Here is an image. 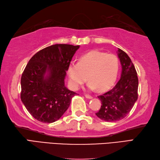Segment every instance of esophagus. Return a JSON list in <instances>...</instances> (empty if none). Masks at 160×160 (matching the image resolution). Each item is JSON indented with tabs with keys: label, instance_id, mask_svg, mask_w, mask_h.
I'll use <instances>...</instances> for the list:
<instances>
[{
	"label": "esophagus",
	"instance_id": "obj_1",
	"mask_svg": "<svg viewBox=\"0 0 160 160\" xmlns=\"http://www.w3.org/2000/svg\"><path fill=\"white\" fill-rule=\"evenodd\" d=\"M85 98H88V99H92L93 97L91 96V95H89V94H86L85 95Z\"/></svg>",
	"mask_w": 160,
	"mask_h": 160
}]
</instances>
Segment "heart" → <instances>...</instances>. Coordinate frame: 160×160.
Instances as JSON below:
<instances>
[{"mask_svg": "<svg viewBox=\"0 0 160 160\" xmlns=\"http://www.w3.org/2000/svg\"><path fill=\"white\" fill-rule=\"evenodd\" d=\"M119 62L113 54L92 51L81 56L78 63L68 66L67 73L71 87L78 89L87 79L90 89L105 92L113 86L117 78Z\"/></svg>", "mask_w": 160, "mask_h": 160, "instance_id": "obj_1", "label": "heart"}]
</instances>
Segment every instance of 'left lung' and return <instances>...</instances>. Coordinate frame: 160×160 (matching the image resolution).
Returning <instances> with one entry per match:
<instances>
[{
  "label": "left lung",
  "instance_id": "obj_1",
  "mask_svg": "<svg viewBox=\"0 0 160 160\" xmlns=\"http://www.w3.org/2000/svg\"><path fill=\"white\" fill-rule=\"evenodd\" d=\"M117 52L122 67L120 80L111 90L98 96L102 105L96 114L108 122L123 119L138 98L139 81L134 66L123 51L118 48Z\"/></svg>",
  "mask_w": 160,
  "mask_h": 160
}]
</instances>
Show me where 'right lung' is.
<instances>
[{"label": "right lung", "mask_w": 160, "mask_h": 160, "mask_svg": "<svg viewBox=\"0 0 160 160\" xmlns=\"http://www.w3.org/2000/svg\"><path fill=\"white\" fill-rule=\"evenodd\" d=\"M80 46L55 44L34 54L22 73L21 99L32 117L43 123L58 121L76 92L64 85L68 66Z\"/></svg>", "instance_id": "1"}]
</instances>
